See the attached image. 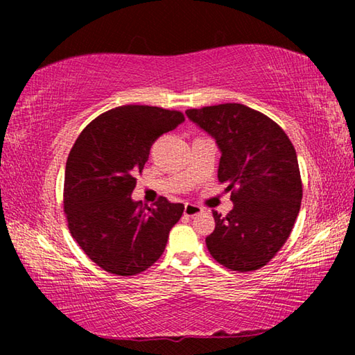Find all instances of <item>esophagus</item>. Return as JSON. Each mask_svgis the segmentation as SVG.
<instances>
[{"mask_svg": "<svg viewBox=\"0 0 355 355\" xmlns=\"http://www.w3.org/2000/svg\"><path fill=\"white\" fill-rule=\"evenodd\" d=\"M203 211V208L199 205H194V203H186L184 205V216L188 218H194V216L200 214Z\"/></svg>", "mask_w": 355, "mask_h": 355, "instance_id": "esophagus-1", "label": "esophagus"}]
</instances>
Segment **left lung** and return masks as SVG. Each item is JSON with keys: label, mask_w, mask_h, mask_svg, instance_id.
<instances>
[{"label": "left lung", "mask_w": 355, "mask_h": 355, "mask_svg": "<svg viewBox=\"0 0 355 355\" xmlns=\"http://www.w3.org/2000/svg\"><path fill=\"white\" fill-rule=\"evenodd\" d=\"M186 116L214 137L220 150L218 178L233 209L214 211L207 248L232 271L249 272L271 261L297 219L302 182L296 150L274 120L239 103L188 110Z\"/></svg>", "instance_id": "1"}]
</instances>
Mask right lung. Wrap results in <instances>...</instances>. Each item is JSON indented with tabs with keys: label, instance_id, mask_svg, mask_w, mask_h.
Returning <instances> with one entry per match:
<instances>
[{
	"label": "right lung",
	"instance_id": "add662e5",
	"mask_svg": "<svg viewBox=\"0 0 355 355\" xmlns=\"http://www.w3.org/2000/svg\"><path fill=\"white\" fill-rule=\"evenodd\" d=\"M183 122L180 111L119 106L94 119L71 147L64 178L69 230L106 272L136 275L163 255L184 205L159 197L155 207L142 208L131 192L152 144Z\"/></svg>",
	"mask_w": 355,
	"mask_h": 355
}]
</instances>
